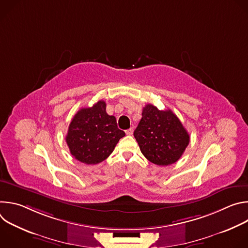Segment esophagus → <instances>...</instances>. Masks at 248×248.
<instances>
[{
    "label": "esophagus",
    "instance_id": "obj_1",
    "mask_svg": "<svg viewBox=\"0 0 248 248\" xmlns=\"http://www.w3.org/2000/svg\"><path fill=\"white\" fill-rule=\"evenodd\" d=\"M132 133H133V127H130V128H128V129L125 130V134H126V135H131Z\"/></svg>",
    "mask_w": 248,
    "mask_h": 248
}]
</instances>
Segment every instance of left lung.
I'll return each mask as SVG.
<instances>
[{"mask_svg": "<svg viewBox=\"0 0 248 248\" xmlns=\"http://www.w3.org/2000/svg\"><path fill=\"white\" fill-rule=\"evenodd\" d=\"M133 135L140 151L158 166L178 161L189 143V134L170 110L161 111L147 104Z\"/></svg>", "mask_w": 248, "mask_h": 248, "instance_id": "left-lung-1", "label": "left lung"}]
</instances>
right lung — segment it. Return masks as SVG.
<instances>
[{"label": "right lung", "mask_w": 248, "mask_h": 248, "mask_svg": "<svg viewBox=\"0 0 248 248\" xmlns=\"http://www.w3.org/2000/svg\"><path fill=\"white\" fill-rule=\"evenodd\" d=\"M124 135V131L118 128L116 118L106 112V103L101 100L76 114L69 124L65 141L77 160L95 165L107 159Z\"/></svg>", "instance_id": "1"}]
</instances>
